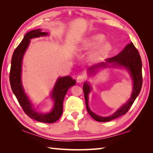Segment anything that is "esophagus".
<instances>
[{
    "label": "esophagus",
    "mask_w": 153,
    "mask_h": 153,
    "mask_svg": "<svg viewBox=\"0 0 153 153\" xmlns=\"http://www.w3.org/2000/svg\"><path fill=\"white\" fill-rule=\"evenodd\" d=\"M85 78V75H79V76H78V77H77V78H76V82H77L78 83H82V82H83L84 81Z\"/></svg>",
    "instance_id": "obj_1"
}]
</instances>
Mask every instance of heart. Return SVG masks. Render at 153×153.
I'll return each instance as SVG.
<instances>
[{"mask_svg":"<svg viewBox=\"0 0 153 153\" xmlns=\"http://www.w3.org/2000/svg\"><path fill=\"white\" fill-rule=\"evenodd\" d=\"M106 37L102 34H96L85 39L80 45V50H88L97 48L90 55V60L97 62L103 60L112 48V45L110 41H105Z\"/></svg>","mask_w":153,"mask_h":153,"instance_id":"obj_1","label":"heart"}]
</instances>
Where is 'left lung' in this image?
<instances>
[{"mask_svg":"<svg viewBox=\"0 0 153 153\" xmlns=\"http://www.w3.org/2000/svg\"><path fill=\"white\" fill-rule=\"evenodd\" d=\"M110 63L111 65H109ZM113 67V68H123L128 71L129 75L133 80V91L130 98L127 102L122 105L116 112L108 117L100 116L96 115L90 109L88 101H89V94L92 90V87L88 82H84L83 86L86 108L89 115L96 121L98 122H108L116 119L126 114L130 108L137 97L139 94L142 85V61L139 52L135 46L131 42L127 45L122 52H120L116 56L112 58L105 59V62L98 63L92 66L88 69V73L90 74H95L98 69L101 68Z\"/></svg>","mask_w":153,"mask_h":153,"instance_id":"1","label":"left lung"}]
</instances>
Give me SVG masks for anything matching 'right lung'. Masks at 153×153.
Segmentation results:
<instances>
[{
	"label": "right lung",
	"mask_w": 153,
	"mask_h": 153,
	"mask_svg": "<svg viewBox=\"0 0 153 153\" xmlns=\"http://www.w3.org/2000/svg\"><path fill=\"white\" fill-rule=\"evenodd\" d=\"M41 29L32 30L24 36L22 42L15 50L12 56L10 73L11 89L15 95L22 108L30 118L37 121L53 123L61 116L63 111V101L67 91L71 86L75 85L76 80L70 76L59 77L50 92V98L53 101V106L50 112H39L34 108L28 96L24 91L22 82V67L24 55L28 48L30 39L41 36H47L48 32H41Z\"/></svg>",
	"instance_id": "add662e5"
}]
</instances>
